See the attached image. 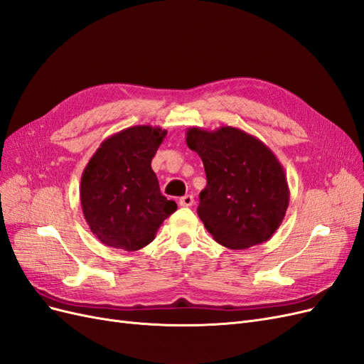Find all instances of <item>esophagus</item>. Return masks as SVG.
<instances>
[{"instance_id": "obj_1", "label": "esophagus", "mask_w": 364, "mask_h": 364, "mask_svg": "<svg viewBox=\"0 0 364 364\" xmlns=\"http://www.w3.org/2000/svg\"><path fill=\"white\" fill-rule=\"evenodd\" d=\"M179 205H181V206H185V208H190V206H193V205H194V197H193L191 194H186V196L181 197Z\"/></svg>"}]
</instances>
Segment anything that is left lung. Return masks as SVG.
Segmentation results:
<instances>
[{"label":"left lung","instance_id":"left-lung-1","mask_svg":"<svg viewBox=\"0 0 364 364\" xmlns=\"http://www.w3.org/2000/svg\"><path fill=\"white\" fill-rule=\"evenodd\" d=\"M186 146L203 162L208 183L197 214L218 245L241 250L277 232L290 190L281 162L261 139L230 126L190 127Z\"/></svg>","mask_w":364,"mask_h":364}]
</instances>
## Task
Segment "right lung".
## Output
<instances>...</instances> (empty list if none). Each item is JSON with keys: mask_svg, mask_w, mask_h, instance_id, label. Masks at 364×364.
<instances>
[{"mask_svg": "<svg viewBox=\"0 0 364 364\" xmlns=\"http://www.w3.org/2000/svg\"><path fill=\"white\" fill-rule=\"evenodd\" d=\"M167 135L153 126H134L106 138L86 164L80 202L86 223L103 245L139 250L156 237L178 205L167 200L151 159Z\"/></svg>", "mask_w": 364, "mask_h": 364, "instance_id": "1", "label": "right lung"}]
</instances>
